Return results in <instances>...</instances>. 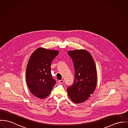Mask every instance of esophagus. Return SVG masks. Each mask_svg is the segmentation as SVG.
<instances>
[{"mask_svg":"<svg viewBox=\"0 0 128 128\" xmlns=\"http://www.w3.org/2000/svg\"><path fill=\"white\" fill-rule=\"evenodd\" d=\"M64 82V81L63 80H60L58 81V83H60V84H62Z\"/></svg>","mask_w":128,"mask_h":128,"instance_id":"1","label":"esophagus"}]
</instances>
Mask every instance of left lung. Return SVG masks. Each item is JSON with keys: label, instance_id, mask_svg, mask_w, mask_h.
<instances>
[{"label": "left lung", "instance_id": "8db88e82", "mask_svg": "<svg viewBox=\"0 0 128 128\" xmlns=\"http://www.w3.org/2000/svg\"><path fill=\"white\" fill-rule=\"evenodd\" d=\"M73 61L75 79L72 85L67 88L69 98L74 103L84 102L92 94L96 87L97 72L95 62L85 50L68 51Z\"/></svg>", "mask_w": 128, "mask_h": 128}]
</instances>
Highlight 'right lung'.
Segmentation results:
<instances>
[{
	"label": "right lung",
	"instance_id": "obj_1",
	"mask_svg": "<svg viewBox=\"0 0 128 128\" xmlns=\"http://www.w3.org/2000/svg\"><path fill=\"white\" fill-rule=\"evenodd\" d=\"M58 54V50L39 48L30 58L26 72V82L30 92L39 98L49 95L56 83L51 75L50 65Z\"/></svg>",
	"mask_w": 128,
	"mask_h": 128
}]
</instances>
